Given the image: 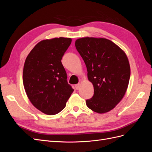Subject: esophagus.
Listing matches in <instances>:
<instances>
[{"instance_id": "obj_1", "label": "esophagus", "mask_w": 152, "mask_h": 152, "mask_svg": "<svg viewBox=\"0 0 152 152\" xmlns=\"http://www.w3.org/2000/svg\"><path fill=\"white\" fill-rule=\"evenodd\" d=\"M75 89L76 90H79L80 89V84H76L75 86Z\"/></svg>"}]
</instances>
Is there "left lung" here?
Wrapping results in <instances>:
<instances>
[{
  "label": "left lung",
  "mask_w": 152,
  "mask_h": 152,
  "mask_svg": "<svg viewBox=\"0 0 152 152\" xmlns=\"http://www.w3.org/2000/svg\"><path fill=\"white\" fill-rule=\"evenodd\" d=\"M75 47L94 87L93 98L86 100L87 107L98 113L108 112L121 102L127 89L131 69L127 55L104 38L78 39Z\"/></svg>",
  "instance_id": "8db88e82"
}]
</instances>
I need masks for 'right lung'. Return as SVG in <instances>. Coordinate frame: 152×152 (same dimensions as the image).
<instances>
[{"label": "right lung", "instance_id": "obj_1", "mask_svg": "<svg viewBox=\"0 0 152 152\" xmlns=\"http://www.w3.org/2000/svg\"><path fill=\"white\" fill-rule=\"evenodd\" d=\"M71 42V38L43 40L26 58L23 72L25 92L32 104L45 114L60 112L73 91L61 63Z\"/></svg>", "mask_w": 152, "mask_h": 152}]
</instances>
